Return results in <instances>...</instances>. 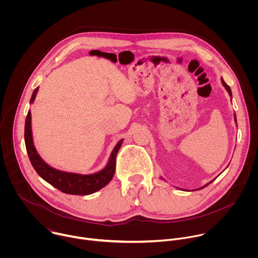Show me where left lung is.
Returning a JSON list of instances; mask_svg holds the SVG:
<instances>
[{"mask_svg": "<svg viewBox=\"0 0 258 258\" xmlns=\"http://www.w3.org/2000/svg\"><path fill=\"white\" fill-rule=\"evenodd\" d=\"M222 84H223V86H224V87H225V89H226V90H227V92H228V93H229V95H230V97H232V91H231V88H230V87H229V86H228V85H227V84H226V83H225V81H224V80H223V78H222ZM231 100H232V99H231ZM234 118H235V122H236V123H237V118H236V114H235V115H234ZM212 181H213V180H211V181H209V182H208V183H206V185H205V186H203V187H201V188H200V189H203V188H205V187H207V186H208V185H209V183H211V182H212Z\"/></svg>", "mask_w": 258, "mask_h": 258, "instance_id": "obj_1", "label": "left lung"}]
</instances>
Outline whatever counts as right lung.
Masks as SVG:
<instances>
[{"label":"right lung","mask_w":258,"mask_h":258,"mask_svg":"<svg viewBox=\"0 0 258 258\" xmlns=\"http://www.w3.org/2000/svg\"><path fill=\"white\" fill-rule=\"evenodd\" d=\"M38 91L39 87L34 89L30 98V104L33 103ZM24 140L29 160L35 171L38 172V174L43 179L49 182L50 185L59 191L70 195H90L108 185V182L112 179L114 175L116 155L123 142V140H120L115 145L106 166L103 169L91 174H81L56 169L42 159L33 144L31 131V113L29 110L25 119Z\"/></svg>","instance_id":"right-lung-1"}]
</instances>
